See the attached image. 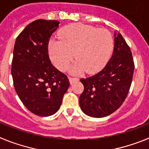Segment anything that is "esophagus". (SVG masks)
<instances>
[{"label": "esophagus", "mask_w": 149, "mask_h": 149, "mask_svg": "<svg viewBox=\"0 0 149 149\" xmlns=\"http://www.w3.org/2000/svg\"><path fill=\"white\" fill-rule=\"evenodd\" d=\"M68 80H69V83L71 84H72L73 83L76 82V81H78V78H74V77H68Z\"/></svg>", "instance_id": "obj_1"}]
</instances>
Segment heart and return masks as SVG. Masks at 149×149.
<instances>
[{"label":"heart","instance_id":"heart-1","mask_svg":"<svg viewBox=\"0 0 149 149\" xmlns=\"http://www.w3.org/2000/svg\"><path fill=\"white\" fill-rule=\"evenodd\" d=\"M60 39L49 42V54L55 66L65 70L74 57L71 72L75 74H93L105 66L113 49V35L106 29H98L83 24H72L59 32Z\"/></svg>","mask_w":149,"mask_h":149}]
</instances>
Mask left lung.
<instances>
[{
  "label": "left lung",
  "instance_id": "obj_1",
  "mask_svg": "<svg viewBox=\"0 0 149 149\" xmlns=\"http://www.w3.org/2000/svg\"><path fill=\"white\" fill-rule=\"evenodd\" d=\"M134 63L131 49L119 33H114V48L104 68L81 79L84 89L79 98L81 110L95 118L107 116L120 107L132 83Z\"/></svg>",
  "mask_w": 149,
  "mask_h": 149
}]
</instances>
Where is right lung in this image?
<instances>
[{
    "label": "right lung",
    "instance_id": "add662e5",
    "mask_svg": "<svg viewBox=\"0 0 149 149\" xmlns=\"http://www.w3.org/2000/svg\"><path fill=\"white\" fill-rule=\"evenodd\" d=\"M60 22L38 19L18 36L13 50L11 73L16 93L24 105L39 116H49L60 109L70 85L48 55L51 36Z\"/></svg>",
    "mask_w": 149,
    "mask_h": 149
}]
</instances>
